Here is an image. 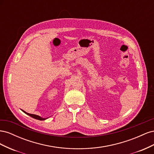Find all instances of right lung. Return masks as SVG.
<instances>
[{"instance_id": "obj_1", "label": "right lung", "mask_w": 154, "mask_h": 154, "mask_svg": "<svg viewBox=\"0 0 154 154\" xmlns=\"http://www.w3.org/2000/svg\"><path fill=\"white\" fill-rule=\"evenodd\" d=\"M23 112H24V113H26V114H27L28 116H31V117H32V118H35V119H38V120H40V121H42V120H45V119H46L47 118H41L40 116H37V115H35V114H29V113H27V112H25L24 110H22Z\"/></svg>"}]
</instances>
